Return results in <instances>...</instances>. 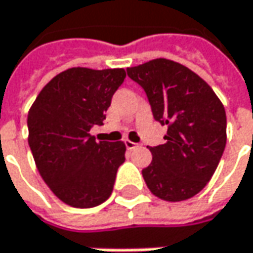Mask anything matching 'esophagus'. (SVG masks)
Masks as SVG:
<instances>
[{"label":"esophagus","instance_id":"34e87169","mask_svg":"<svg viewBox=\"0 0 253 253\" xmlns=\"http://www.w3.org/2000/svg\"><path fill=\"white\" fill-rule=\"evenodd\" d=\"M125 144H126V147L128 150H134L136 147H139V144L137 143H134V141L131 140H126L125 141Z\"/></svg>","mask_w":253,"mask_h":253}]
</instances>
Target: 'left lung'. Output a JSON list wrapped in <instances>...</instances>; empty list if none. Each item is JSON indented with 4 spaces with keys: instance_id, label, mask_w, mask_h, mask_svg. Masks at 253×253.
Returning <instances> with one entry per match:
<instances>
[{
    "instance_id": "8db88e82",
    "label": "left lung",
    "mask_w": 253,
    "mask_h": 253,
    "mask_svg": "<svg viewBox=\"0 0 253 253\" xmlns=\"http://www.w3.org/2000/svg\"><path fill=\"white\" fill-rule=\"evenodd\" d=\"M140 84L155 120L168 126L165 143L149 147L153 160L141 173L159 199L198 195L213 176L226 146V113L211 85L185 66L156 58L127 68Z\"/></svg>"
}]
</instances>
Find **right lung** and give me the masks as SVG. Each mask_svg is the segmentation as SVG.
<instances>
[{
	"instance_id": "right-lung-1",
	"label": "right lung",
	"mask_w": 253,
	"mask_h": 253,
	"mask_svg": "<svg viewBox=\"0 0 253 253\" xmlns=\"http://www.w3.org/2000/svg\"><path fill=\"white\" fill-rule=\"evenodd\" d=\"M123 68L73 67L48 82L28 112V144L51 192L73 208H94L112 195L123 141H96L90 128L103 125Z\"/></svg>"
}]
</instances>
